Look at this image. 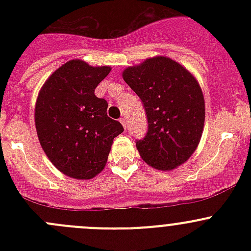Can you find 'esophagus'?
I'll use <instances>...</instances> for the list:
<instances>
[{
    "label": "esophagus",
    "mask_w": 251,
    "mask_h": 251,
    "mask_svg": "<svg viewBox=\"0 0 251 251\" xmlns=\"http://www.w3.org/2000/svg\"><path fill=\"white\" fill-rule=\"evenodd\" d=\"M120 123H121V125L124 126V128H125V130H126V128H127V125H128L127 120H126L125 118H123V119H120Z\"/></svg>",
    "instance_id": "1"
}]
</instances>
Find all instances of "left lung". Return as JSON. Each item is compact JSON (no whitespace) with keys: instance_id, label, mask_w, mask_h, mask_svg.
Instances as JSON below:
<instances>
[{"instance_id":"1","label":"left lung","mask_w":251,"mask_h":251,"mask_svg":"<svg viewBox=\"0 0 251 251\" xmlns=\"http://www.w3.org/2000/svg\"><path fill=\"white\" fill-rule=\"evenodd\" d=\"M123 78L141 98L148 119L146 137L136 142L141 158L163 171L186 163L204 130L205 100L197 78L164 55L127 67Z\"/></svg>"}]
</instances>
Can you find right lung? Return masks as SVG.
<instances>
[{"label": "right lung", "instance_id": "1", "mask_svg": "<svg viewBox=\"0 0 251 251\" xmlns=\"http://www.w3.org/2000/svg\"><path fill=\"white\" fill-rule=\"evenodd\" d=\"M111 68L73 59L58 68L40 90L35 126L50 163L75 179H91L104 169L114 138L124 131L107 115L108 103L95 88Z\"/></svg>", "mask_w": 251, "mask_h": 251}]
</instances>
